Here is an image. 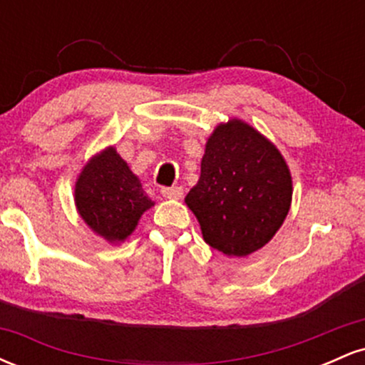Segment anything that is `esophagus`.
<instances>
[{"label":"esophagus","instance_id":"1","mask_svg":"<svg viewBox=\"0 0 365 365\" xmlns=\"http://www.w3.org/2000/svg\"><path fill=\"white\" fill-rule=\"evenodd\" d=\"M161 194H163V197H166V199L178 200L183 197V188L182 187H163Z\"/></svg>","mask_w":365,"mask_h":365}]
</instances>
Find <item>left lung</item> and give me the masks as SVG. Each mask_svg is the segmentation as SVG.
<instances>
[{
    "instance_id": "1",
    "label": "left lung",
    "mask_w": 365,
    "mask_h": 365,
    "mask_svg": "<svg viewBox=\"0 0 365 365\" xmlns=\"http://www.w3.org/2000/svg\"><path fill=\"white\" fill-rule=\"evenodd\" d=\"M292 175L278 148L252 125L232 118L206 142L200 178L185 204L204 242L228 257L262 249L292 206Z\"/></svg>"
}]
</instances>
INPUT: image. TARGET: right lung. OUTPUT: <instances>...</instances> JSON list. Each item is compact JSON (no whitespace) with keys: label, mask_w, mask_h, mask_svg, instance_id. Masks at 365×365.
Here are the masks:
<instances>
[{"label":"right lung","mask_w":365,"mask_h":365,"mask_svg":"<svg viewBox=\"0 0 365 365\" xmlns=\"http://www.w3.org/2000/svg\"><path fill=\"white\" fill-rule=\"evenodd\" d=\"M73 199L83 223L116 245L132 235L140 216L154 206L139 177L113 145L86 163L75 182Z\"/></svg>","instance_id":"add662e5"}]
</instances>
